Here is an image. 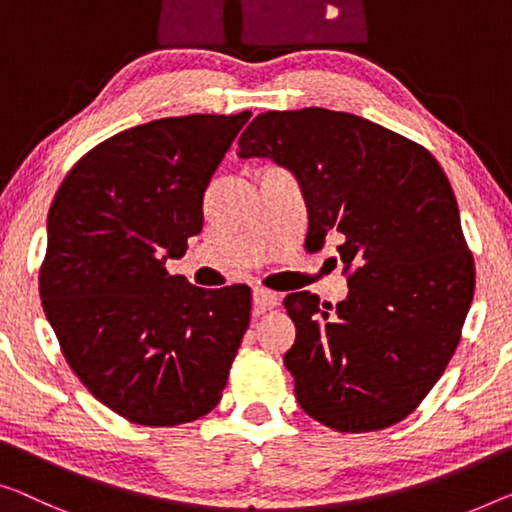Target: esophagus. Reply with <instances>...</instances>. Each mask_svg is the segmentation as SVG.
<instances>
[{"mask_svg": "<svg viewBox=\"0 0 512 512\" xmlns=\"http://www.w3.org/2000/svg\"><path fill=\"white\" fill-rule=\"evenodd\" d=\"M253 305H255L257 312H264V310L276 308V305H278V294L269 292V289L257 287L255 292H253Z\"/></svg>", "mask_w": 512, "mask_h": 512, "instance_id": "esophagus-1", "label": "esophagus"}]
</instances>
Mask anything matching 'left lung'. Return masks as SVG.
<instances>
[{"instance_id":"left-lung-1","label":"left lung","mask_w":512,"mask_h":512,"mask_svg":"<svg viewBox=\"0 0 512 512\" xmlns=\"http://www.w3.org/2000/svg\"><path fill=\"white\" fill-rule=\"evenodd\" d=\"M241 158H271L299 179L308 241L338 234L349 294L285 299V354L305 414L338 432L400 423L444 375L474 299L476 273L451 181L430 151L349 112H264Z\"/></svg>"}]
</instances>
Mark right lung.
I'll list each match as a JSON object with an SVG mask.
<instances>
[{
    "mask_svg": "<svg viewBox=\"0 0 512 512\" xmlns=\"http://www.w3.org/2000/svg\"><path fill=\"white\" fill-rule=\"evenodd\" d=\"M250 112L167 117L112 135L61 181L38 276L45 317L87 391L137 425L216 407L250 324V289L170 276L202 232L213 172Z\"/></svg>",
    "mask_w": 512,
    "mask_h": 512,
    "instance_id": "obj_1",
    "label": "right lung"
}]
</instances>
